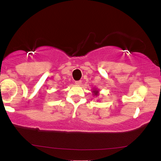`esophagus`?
<instances>
[{"mask_svg":"<svg viewBox=\"0 0 161 161\" xmlns=\"http://www.w3.org/2000/svg\"><path fill=\"white\" fill-rule=\"evenodd\" d=\"M75 84L78 85H80L82 84V81L81 80H78V81H75Z\"/></svg>","mask_w":161,"mask_h":161,"instance_id":"1","label":"esophagus"}]
</instances>
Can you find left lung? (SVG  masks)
<instances>
[{
	"instance_id": "8db88e82",
	"label": "left lung",
	"mask_w": 161,
	"mask_h": 161,
	"mask_svg": "<svg viewBox=\"0 0 161 161\" xmlns=\"http://www.w3.org/2000/svg\"><path fill=\"white\" fill-rule=\"evenodd\" d=\"M94 92V94H95V95H97L98 94V91H93Z\"/></svg>"
}]
</instances>
